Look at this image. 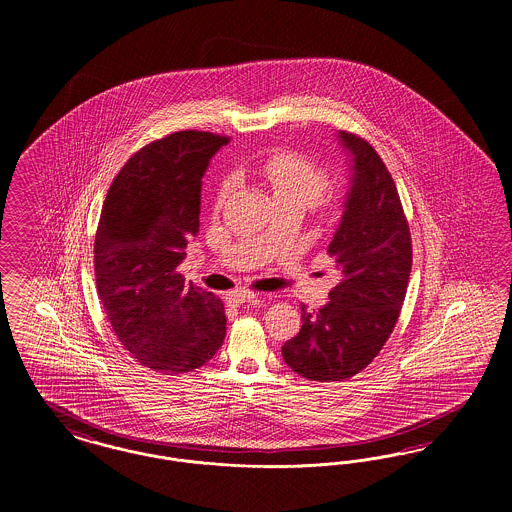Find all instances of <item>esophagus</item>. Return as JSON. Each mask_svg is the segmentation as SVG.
Masks as SVG:
<instances>
[{
  "label": "esophagus",
  "instance_id": "34e87169",
  "mask_svg": "<svg viewBox=\"0 0 512 512\" xmlns=\"http://www.w3.org/2000/svg\"><path fill=\"white\" fill-rule=\"evenodd\" d=\"M259 297V293L255 292H232L226 299L230 305H242V303H251Z\"/></svg>",
  "mask_w": 512,
  "mask_h": 512
}]
</instances>
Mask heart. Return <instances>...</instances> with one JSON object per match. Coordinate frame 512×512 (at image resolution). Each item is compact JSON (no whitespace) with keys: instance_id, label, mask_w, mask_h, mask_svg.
Returning a JSON list of instances; mask_svg holds the SVG:
<instances>
[{"instance_id":"b5f03b06","label":"heart","mask_w":512,"mask_h":512,"mask_svg":"<svg viewBox=\"0 0 512 512\" xmlns=\"http://www.w3.org/2000/svg\"><path fill=\"white\" fill-rule=\"evenodd\" d=\"M257 172L267 182L276 205H293L301 211L309 207L324 220L338 219L343 211V197L328 188V171L311 157L295 151H274L259 161ZM232 188V178L220 182L219 207L224 205Z\"/></svg>"}]
</instances>
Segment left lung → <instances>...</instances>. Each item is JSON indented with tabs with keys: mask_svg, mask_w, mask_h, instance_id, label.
<instances>
[{
	"mask_svg": "<svg viewBox=\"0 0 512 512\" xmlns=\"http://www.w3.org/2000/svg\"><path fill=\"white\" fill-rule=\"evenodd\" d=\"M353 155V186L328 247L341 272L318 311L301 305V330L282 357L315 382L347 380L374 361L395 328L413 267V242L388 167L365 138L340 132Z\"/></svg>",
	"mask_w": 512,
	"mask_h": 512,
	"instance_id": "8db88e82",
	"label": "left lung"
}]
</instances>
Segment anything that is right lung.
I'll list each match as a JSON object with an SVG mask.
<instances>
[{
    "instance_id": "right-lung-1",
    "label": "right lung",
    "mask_w": 512,
    "mask_h": 512,
    "mask_svg": "<svg viewBox=\"0 0 512 512\" xmlns=\"http://www.w3.org/2000/svg\"><path fill=\"white\" fill-rule=\"evenodd\" d=\"M228 142L203 130L149 142L124 163L103 201L94 242L99 299L124 349L155 372L205 365L226 336L220 297L186 286L178 265L199 232L203 172Z\"/></svg>"
}]
</instances>
